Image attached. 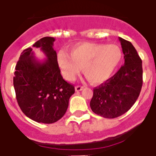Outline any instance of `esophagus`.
<instances>
[{"instance_id":"obj_1","label":"esophagus","mask_w":156,"mask_h":156,"mask_svg":"<svg viewBox=\"0 0 156 156\" xmlns=\"http://www.w3.org/2000/svg\"><path fill=\"white\" fill-rule=\"evenodd\" d=\"M83 86H80V85H78V86H76L75 89H76V92H80L81 90H83Z\"/></svg>"}]
</instances>
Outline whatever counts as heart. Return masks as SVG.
Returning <instances> with one entry per match:
<instances>
[{"instance_id":"heart-1","label":"heart","mask_w":156,"mask_h":156,"mask_svg":"<svg viewBox=\"0 0 156 156\" xmlns=\"http://www.w3.org/2000/svg\"><path fill=\"white\" fill-rule=\"evenodd\" d=\"M70 55L64 50L57 53V64L67 80H75L83 68L88 80L98 84L110 78L123 57L121 48L116 44L83 42L71 48Z\"/></svg>"}]
</instances>
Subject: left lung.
Listing matches in <instances>:
<instances>
[{
	"label": "left lung",
	"mask_w": 156,
	"mask_h": 156,
	"mask_svg": "<svg viewBox=\"0 0 156 156\" xmlns=\"http://www.w3.org/2000/svg\"><path fill=\"white\" fill-rule=\"evenodd\" d=\"M124 64L110 79L93 89L90 107L94 113L112 119L129 110L140 96L143 85L142 60L129 41L119 37Z\"/></svg>",
	"instance_id": "left-lung-1"
}]
</instances>
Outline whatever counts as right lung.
<instances>
[{"label":"right lung","instance_id":"obj_1","mask_svg":"<svg viewBox=\"0 0 156 156\" xmlns=\"http://www.w3.org/2000/svg\"><path fill=\"white\" fill-rule=\"evenodd\" d=\"M54 37H45L33 44L47 59L37 60L33 48L20 54L14 73L13 86L17 103L24 115L34 121L52 123L66 112L75 87L63 79L53 49Z\"/></svg>","mask_w":156,"mask_h":156}]
</instances>
